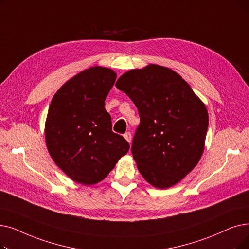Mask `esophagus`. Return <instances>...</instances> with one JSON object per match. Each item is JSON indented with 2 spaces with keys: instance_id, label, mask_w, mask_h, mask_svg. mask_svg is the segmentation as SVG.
<instances>
[{
  "instance_id": "esophagus-1",
  "label": "esophagus",
  "mask_w": 249,
  "mask_h": 249,
  "mask_svg": "<svg viewBox=\"0 0 249 249\" xmlns=\"http://www.w3.org/2000/svg\"><path fill=\"white\" fill-rule=\"evenodd\" d=\"M124 137H125V139L127 140V142L130 143L131 142V138H132V136H131V133L129 132V131H127L125 134H124Z\"/></svg>"
}]
</instances>
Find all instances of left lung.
<instances>
[{
	"label": "left lung",
	"mask_w": 249,
	"mask_h": 249,
	"mask_svg": "<svg viewBox=\"0 0 249 249\" xmlns=\"http://www.w3.org/2000/svg\"><path fill=\"white\" fill-rule=\"evenodd\" d=\"M116 88L138 109L131 151L140 174L157 188L175 185L202 155L207 107L179 74L159 65L124 73Z\"/></svg>",
	"instance_id": "obj_1"
}]
</instances>
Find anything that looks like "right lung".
Returning a JSON list of instances; mask_svg holds the SVG:
<instances>
[{
  "label": "right lung",
  "instance_id": "1",
  "mask_svg": "<svg viewBox=\"0 0 249 249\" xmlns=\"http://www.w3.org/2000/svg\"><path fill=\"white\" fill-rule=\"evenodd\" d=\"M115 80L111 69H86L62 86L49 107V153L65 174L83 185L105 179L130 147L112 131L111 116L105 109Z\"/></svg>",
  "mask_w": 249,
  "mask_h": 249
}]
</instances>
